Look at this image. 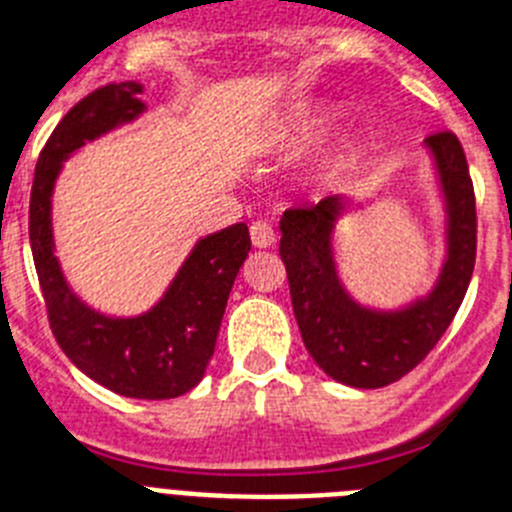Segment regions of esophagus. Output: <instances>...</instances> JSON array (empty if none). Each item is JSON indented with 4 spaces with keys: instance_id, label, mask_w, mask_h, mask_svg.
<instances>
[{
    "instance_id": "34e87169",
    "label": "esophagus",
    "mask_w": 512,
    "mask_h": 512,
    "mask_svg": "<svg viewBox=\"0 0 512 512\" xmlns=\"http://www.w3.org/2000/svg\"><path fill=\"white\" fill-rule=\"evenodd\" d=\"M251 241L256 248H271L277 243V230H274L269 220H256L251 225Z\"/></svg>"
}]
</instances>
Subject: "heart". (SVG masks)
<instances>
[{"label":"heart","instance_id":"obj_1","mask_svg":"<svg viewBox=\"0 0 512 512\" xmlns=\"http://www.w3.org/2000/svg\"><path fill=\"white\" fill-rule=\"evenodd\" d=\"M325 122H328V115L323 110H305L279 130L277 140L282 146H297V143L315 138L325 128Z\"/></svg>","mask_w":512,"mask_h":512}]
</instances>
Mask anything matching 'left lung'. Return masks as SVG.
Instances as JSON below:
<instances>
[{
	"instance_id": "8db88e82",
	"label": "left lung",
	"mask_w": 512,
	"mask_h": 512,
	"mask_svg": "<svg viewBox=\"0 0 512 512\" xmlns=\"http://www.w3.org/2000/svg\"><path fill=\"white\" fill-rule=\"evenodd\" d=\"M449 207V259L436 289L400 312H374L346 295L336 274L330 233L343 202L325 197L284 210L279 256L287 266L302 341L328 377L377 390L397 382L431 354L467 295L477 259V205L467 156L451 130L428 135Z\"/></svg>"
}]
</instances>
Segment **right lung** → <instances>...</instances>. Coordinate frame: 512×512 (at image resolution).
I'll list each match as a JSON object with an SVG mask.
<instances>
[{
  "label": "right lung",
  "mask_w": 512,
  "mask_h": 512,
  "mask_svg": "<svg viewBox=\"0 0 512 512\" xmlns=\"http://www.w3.org/2000/svg\"><path fill=\"white\" fill-rule=\"evenodd\" d=\"M140 84H104L71 107L43 146L30 192V248L48 323L63 354L107 390L138 400H171L205 377L228 295L251 251L248 225L202 238L166 297L140 318L115 320L71 295L53 256L51 189L61 161L87 140L143 112Z\"/></svg>",
  "instance_id": "add662e5"
}]
</instances>
